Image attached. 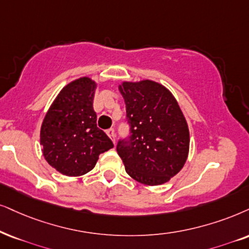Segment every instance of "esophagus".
<instances>
[{
  "label": "esophagus",
  "mask_w": 249,
  "mask_h": 249,
  "mask_svg": "<svg viewBox=\"0 0 249 249\" xmlns=\"http://www.w3.org/2000/svg\"><path fill=\"white\" fill-rule=\"evenodd\" d=\"M107 134H108V137L112 140V142L116 143V135H115L114 128H109V130L107 131Z\"/></svg>",
  "instance_id": "esophagus-1"
}]
</instances>
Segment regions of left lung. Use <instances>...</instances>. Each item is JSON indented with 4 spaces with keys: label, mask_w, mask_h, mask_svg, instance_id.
Wrapping results in <instances>:
<instances>
[{
    "label": "left lung",
    "mask_w": 249,
    "mask_h": 249,
    "mask_svg": "<svg viewBox=\"0 0 249 249\" xmlns=\"http://www.w3.org/2000/svg\"><path fill=\"white\" fill-rule=\"evenodd\" d=\"M131 125L130 140L119 141L117 153L130 177L157 186L168 182L187 161L190 131L177 100L154 80L118 85Z\"/></svg>",
    "instance_id": "8db88e82"
}]
</instances>
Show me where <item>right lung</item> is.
I'll use <instances>...</instances> for the list:
<instances>
[{"label": "right lung", "mask_w": 249, "mask_h": 249, "mask_svg": "<svg viewBox=\"0 0 249 249\" xmlns=\"http://www.w3.org/2000/svg\"><path fill=\"white\" fill-rule=\"evenodd\" d=\"M96 81L80 77L65 85L43 118L40 130L42 155L59 174L80 177L94 169L100 154L114 147L96 126L93 109Z\"/></svg>", "instance_id": "add662e5"}]
</instances>
